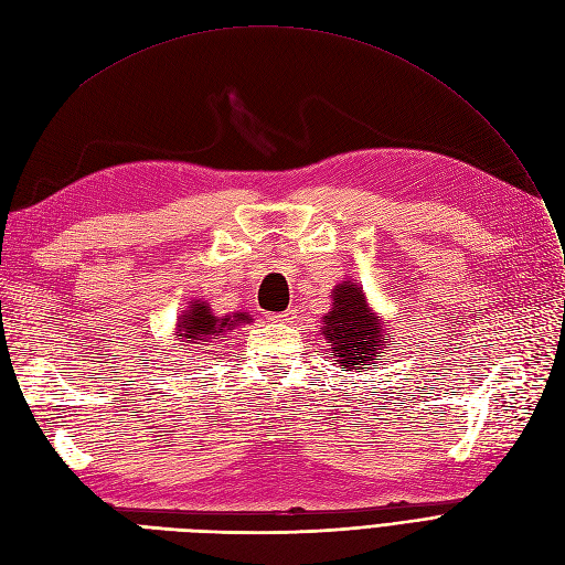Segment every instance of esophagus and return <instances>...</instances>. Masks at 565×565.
<instances>
[{
    "label": "esophagus",
    "mask_w": 565,
    "mask_h": 565,
    "mask_svg": "<svg viewBox=\"0 0 565 565\" xmlns=\"http://www.w3.org/2000/svg\"><path fill=\"white\" fill-rule=\"evenodd\" d=\"M268 320H274V322H295L297 320V310L295 308H287V310H280V313H270Z\"/></svg>",
    "instance_id": "obj_1"
}]
</instances>
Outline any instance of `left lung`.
Instances as JSON below:
<instances>
[{
    "label": "left lung",
    "instance_id": "left-lung-1",
    "mask_svg": "<svg viewBox=\"0 0 565 565\" xmlns=\"http://www.w3.org/2000/svg\"><path fill=\"white\" fill-rule=\"evenodd\" d=\"M332 308L322 318V334L332 345L341 372L376 366L393 348L385 332V322L366 303L364 291L358 282L343 280L332 289Z\"/></svg>",
    "mask_w": 565,
    "mask_h": 565
}]
</instances>
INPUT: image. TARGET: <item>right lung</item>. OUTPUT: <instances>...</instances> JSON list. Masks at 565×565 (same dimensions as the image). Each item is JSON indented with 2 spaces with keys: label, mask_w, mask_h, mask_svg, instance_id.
Wrapping results in <instances>:
<instances>
[{
  "label": "right lung",
  "mask_w": 565,
  "mask_h": 565,
  "mask_svg": "<svg viewBox=\"0 0 565 565\" xmlns=\"http://www.w3.org/2000/svg\"><path fill=\"white\" fill-rule=\"evenodd\" d=\"M252 318L247 313H233V316H215L212 313L210 303L193 299L189 301V308L184 310V316L178 320V332L174 337L182 339L184 345L189 348H199L205 350L207 345H215V339H224L226 332L236 329L238 324L249 322ZM184 348V350H189Z\"/></svg>",
  "instance_id": "obj_1"
}]
</instances>
